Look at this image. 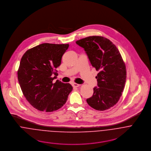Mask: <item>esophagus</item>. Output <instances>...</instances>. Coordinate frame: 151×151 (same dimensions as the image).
<instances>
[{
	"label": "esophagus",
	"mask_w": 151,
	"mask_h": 151,
	"mask_svg": "<svg viewBox=\"0 0 151 151\" xmlns=\"http://www.w3.org/2000/svg\"><path fill=\"white\" fill-rule=\"evenodd\" d=\"M79 86H80L79 84L76 83H72V86H73V87H79Z\"/></svg>",
	"instance_id": "esophagus-1"
}]
</instances>
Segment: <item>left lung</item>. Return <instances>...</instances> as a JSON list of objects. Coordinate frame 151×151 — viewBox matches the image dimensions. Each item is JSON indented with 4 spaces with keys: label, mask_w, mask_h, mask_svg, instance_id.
<instances>
[{
    "label": "left lung",
    "mask_w": 151,
    "mask_h": 151,
    "mask_svg": "<svg viewBox=\"0 0 151 151\" xmlns=\"http://www.w3.org/2000/svg\"><path fill=\"white\" fill-rule=\"evenodd\" d=\"M83 47L93 67L99 71L98 87L93 88L87 104L97 111H105L116 104L126 81V68L116 46L108 39L92 36L76 42Z\"/></svg>",
    "instance_id": "8db88e82"
}]
</instances>
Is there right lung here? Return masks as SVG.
Wrapping results in <instances>:
<instances>
[{"label":"right lung","mask_w":151,"mask_h":151,"mask_svg":"<svg viewBox=\"0 0 151 151\" xmlns=\"http://www.w3.org/2000/svg\"><path fill=\"white\" fill-rule=\"evenodd\" d=\"M68 44L43 43L27 51L18 69V80L22 93L29 104L40 111L51 112L61 108L73 88L57 80L56 69L61 63Z\"/></svg>","instance_id":"obj_1"}]
</instances>
